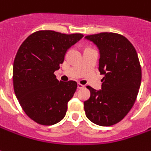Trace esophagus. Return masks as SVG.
Instances as JSON below:
<instances>
[{"instance_id": "esophagus-1", "label": "esophagus", "mask_w": 151, "mask_h": 151, "mask_svg": "<svg viewBox=\"0 0 151 151\" xmlns=\"http://www.w3.org/2000/svg\"><path fill=\"white\" fill-rule=\"evenodd\" d=\"M77 87H78V89H81V88L85 87V86H83V85H81V84L78 83V84H77Z\"/></svg>"}]
</instances>
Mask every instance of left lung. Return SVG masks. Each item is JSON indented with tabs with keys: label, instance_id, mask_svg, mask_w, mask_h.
Wrapping results in <instances>:
<instances>
[{
	"label": "left lung",
	"instance_id": "left-lung-1",
	"mask_svg": "<svg viewBox=\"0 0 151 151\" xmlns=\"http://www.w3.org/2000/svg\"><path fill=\"white\" fill-rule=\"evenodd\" d=\"M100 50L99 70L104 77L101 90L91 86V96L84 102L86 116L101 126L120 122L134 106L141 83L137 52L125 36L102 32L86 35Z\"/></svg>",
	"mask_w": 151,
	"mask_h": 151
}]
</instances>
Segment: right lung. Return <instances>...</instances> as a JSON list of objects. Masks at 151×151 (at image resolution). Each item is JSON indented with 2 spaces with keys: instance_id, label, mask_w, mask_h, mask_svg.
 I'll list each match as a JSON object with an SVG mask.
<instances>
[{
  "instance_id": "right-lung-1",
  "label": "right lung",
  "mask_w": 151,
  "mask_h": 151,
  "mask_svg": "<svg viewBox=\"0 0 151 151\" xmlns=\"http://www.w3.org/2000/svg\"><path fill=\"white\" fill-rule=\"evenodd\" d=\"M84 35L35 31L23 41L13 64L14 91L21 108L35 122L51 125L63 119L77 88L74 81H58L54 74L67 50Z\"/></svg>"
}]
</instances>
